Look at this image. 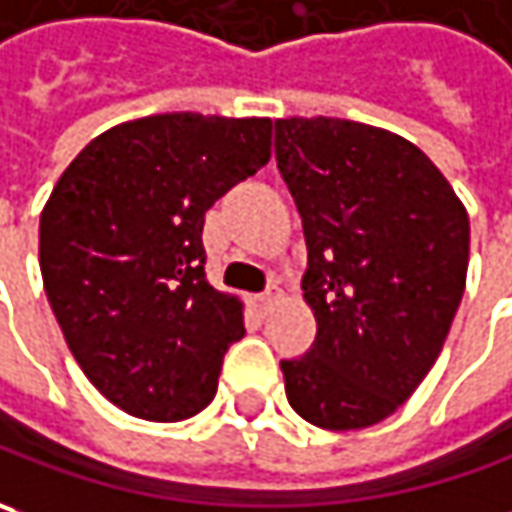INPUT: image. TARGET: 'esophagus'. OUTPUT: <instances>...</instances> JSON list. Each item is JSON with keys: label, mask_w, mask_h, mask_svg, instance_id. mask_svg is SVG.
Masks as SVG:
<instances>
[{"label": "esophagus", "mask_w": 512, "mask_h": 512, "mask_svg": "<svg viewBox=\"0 0 512 512\" xmlns=\"http://www.w3.org/2000/svg\"><path fill=\"white\" fill-rule=\"evenodd\" d=\"M278 298H280V289L275 286V283H272V286H269L266 292L255 295V306L260 309V312H263V309H269V306H272V300H278Z\"/></svg>", "instance_id": "obj_1"}]
</instances>
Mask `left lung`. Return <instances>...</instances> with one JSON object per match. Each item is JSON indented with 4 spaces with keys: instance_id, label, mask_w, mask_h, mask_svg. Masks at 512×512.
Segmentation results:
<instances>
[{
    "instance_id": "obj_1",
    "label": "left lung",
    "mask_w": 512,
    "mask_h": 512,
    "mask_svg": "<svg viewBox=\"0 0 512 512\" xmlns=\"http://www.w3.org/2000/svg\"><path fill=\"white\" fill-rule=\"evenodd\" d=\"M309 266L318 335L280 361L292 410L361 430L398 410L435 364L464 295L470 220L430 157L384 128L335 117L275 123Z\"/></svg>"
}]
</instances>
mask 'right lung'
<instances>
[{
  "label": "right lung",
  "mask_w": 512,
  "mask_h": 512,
  "mask_svg": "<svg viewBox=\"0 0 512 512\" xmlns=\"http://www.w3.org/2000/svg\"><path fill=\"white\" fill-rule=\"evenodd\" d=\"M272 154V120L157 114L117 125L65 168L39 220V269L88 381L148 421L191 418L246 335L206 280L203 223Z\"/></svg>",
  "instance_id": "obj_1"
}]
</instances>
